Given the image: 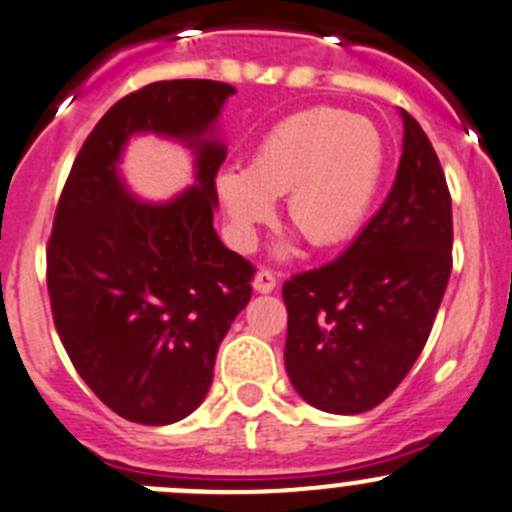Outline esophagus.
<instances>
[{
    "mask_svg": "<svg viewBox=\"0 0 512 512\" xmlns=\"http://www.w3.org/2000/svg\"><path fill=\"white\" fill-rule=\"evenodd\" d=\"M253 289L261 291V294H271L276 289V276L271 271L261 269L259 274L253 276Z\"/></svg>",
    "mask_w": 512,
    "mask_h": 512,
    "instance_id": "obj_1",
    "label": "esophagus"
}]
</instances>
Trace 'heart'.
<instances>
[{
    "instance_id": "1",
    "label": "heart",
    "mask_w": 512,
    "mask_h": 512,
    "mask_svg": "<svg viewBox=\"0 0 512 512\" xmlns=\"http://www.w3.org/2000/svg\"><path fill=\"white\" fill-rule=\"evenodd\" d=\"M382 135L369 120L311 107L264 135L248 168L228 165L216 188L231 218L233 243L251 248L256 228L274 218L286 196V218L311 246H334L357 231L382 178Z\"/></svg>"
}]
</instances>
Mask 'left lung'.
<instances>
[{"instance_id": "8db88e82", "label": "left lung", "mask_w": 512, "mask_h": 512, "mask_svg": "<svg viewBox=\"0 0 512 512\" xmlns=\"http://www.w3.org/2000/svg\"><path fill=\"white\" fill-rule=\"evenodd\" d=\"M397 178L352 246L281 289L284 362L316 410L359 415L389 397L425 349L452 271V198L430 138L402 110Z\"/></svg>"}]
</instances>
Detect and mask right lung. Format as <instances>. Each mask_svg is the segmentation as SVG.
<instances>
[{
	"label": "right lung",
	"instance_id": "right-lung-1",
	"mask_svg": "<svg viewBox=\"0 0 512 512\" xmlns=\"http://www.w3.org/2000/svg\"><path fill=\"white\" fill-rule=\"evenodd\" d=\"M233 87L160 80L115 102L72 163L47 243L52 319L77 374L115 415L170 425L206 397L218 347L251 299L256 269L213 228L226 148L203 135ZM197 148V186L170 204L135 202L117 178L133 132Z\"/></svg>",
	"mask_w": 512,
	"mask_h": 512
}]
</instances>
